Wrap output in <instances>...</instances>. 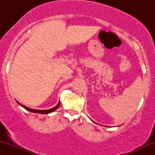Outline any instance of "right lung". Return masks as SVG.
I'll return each mask as SVG.
<instances>
[{
    "instance_id": "right-lung-1",
    "label": "right lung",
    "mask_w": 155,
    "mask_h": 155,
    "mask_svg": "<svg viewBox=\"0 0 155 155\" xmlns=\"http://www.w3.org/2000/svg\"><path fill=\"white\" fill-rule=\"evenodd\" d=\"M17 104H18L19 106H22L23 108H25L26 110H28V111H31V112H34V113H38V114H49V113H51V112H52V111H54V110H56L57 108H58V107H59V106H60V102L59 101V103H58V104L56 106H55V107H54V108H50V109H48V110H36V109H32V108H28V107H27V106H24V105H22L21 104H19V103H18L17 102Z\"/></svg>"
}]
</instances>
